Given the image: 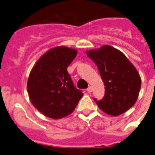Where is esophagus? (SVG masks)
<instances>
[{
	"instance_id": "1",
	"label": "esophagus",
	"mask_w": 155,
	"mask_h": 155,
	"mask_svg": "<svg viewBox=\"0 0 155 155\" xmlns=\"http://www.w3.org/2000/svg\"><path fill=\"white\" fill-rule=\"evenodd\" d=\"M86 91H87V92H89V93H91V92H92V87H91V86H89L88 88L86 89Z\"/></svg>"
}]
</instances>
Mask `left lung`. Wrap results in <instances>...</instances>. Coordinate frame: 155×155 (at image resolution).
I'll use <instances>...</instances> for the list:
<instances>
[{
    "label": "left lung",
    "mask_w": 155,
    "mask_h": 155,
    "mask_svg": "<svg viewBox=\"0 0 155 155\" xmlns=\"http://www.w3.org/2000/svg\"><path fill=\"white\" fill-rule=\"evenodd\" d=\"M94 61L105 86L104 97L94 99L102 111L119 116L134 106L141 89V78L135 67L120 51L109 45L86 51Z\"/></svg>",
    "instance_id": "left-lung-1"
}]
</instances>
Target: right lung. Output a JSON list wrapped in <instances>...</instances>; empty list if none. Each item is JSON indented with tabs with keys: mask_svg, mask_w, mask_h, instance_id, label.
<instances>
[{
	"mask_svg": "<svg viewBox=\"0 0 155 155\" xmlns=\"http://www.w3.org/2000/svg\"><path fill=\"white\" fill-rule=\"evenodd\" d=\"M78 51L66 47L50 49L38 60L27 81L29 98L45 116L61 119L71 114L83 95L72 81L67 68Z\"/></svg>",
	"mask_w": 155,
	"mask_h": 155,
	"instance_id": "1",
	"label": "right lung"
}]
</instances>
